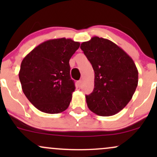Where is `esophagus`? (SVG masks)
<instances>
[{
	"instance_id": "esophagus-1",
	"label": "esophagus",
	"mask_w": 157,
	"mask_h": 157,
	"mask_svg": "<svg viewBox=\"0 0 157 157\" xmlns=\"http://www.w3.org/2000/svg\"><path fill=\"white\" fill-rule=\"evenodd\" d=\"M82 84V80H79L78 82H77V85H78L79 87H81Z\"/></svg>"
}]
</instances>
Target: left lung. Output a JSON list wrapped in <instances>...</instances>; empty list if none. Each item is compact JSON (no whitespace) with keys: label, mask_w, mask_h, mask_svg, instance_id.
<instances>
[{"label":"left lung","mask_w":157,"mask_h":157,"mask_svg":"<svg viewBox=\"0 0 157 157\" xmlns=\"http://www.w3.org/2000/svg\"><path fill=\"white\" fill-rule=\"evenodd\" d=\"M80 48L94 71V88L86 95L89 109L99 116L116 114L130 102L138 85L134 60L108 39L93 37Z\"/></svg>","instance_id":"obj_1"}]
</instances>
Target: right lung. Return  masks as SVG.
<instances>
[{
    "label": "right lung",
    "instance_id": "1",
    "mask_svg": "<svg viewBox=\"0 0 157 157\" xmlns=\"http://www.w3.org/2000/svg\"><path fill=\"white\" fill-rule=\"evenodd\" d=\"M80 45L65 37L48 40L23 58L19 71L23 91L39 111L58 113L68 109L75 89L69 60Z\"/></svg>",
    "mask_w": 157,
    "mask_h": 157
}]
</instances>
